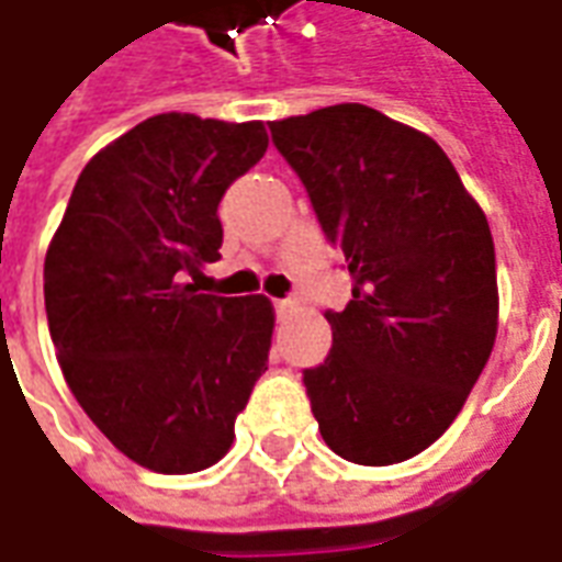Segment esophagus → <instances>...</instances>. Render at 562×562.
Listing matches in <instances>:
<instances>
[{
  "mask_svg": "<svg viewBox=\"0 0 562 562\" xmlns=\"http://www.w3.org/2000/svg\"><path fill=\"white\" fill-rule=\"evenodd\" d=\"M273 307H277V313H285V310L292 307V297H277V301H273Z\"/></svg>",
  "mask_w": 562,
  "mask_h": 562,
  "instance_id": "34e87169",
  "label": "esophagus"
}]
</instances>
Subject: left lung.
Returning a JSON list of instances; mask_svg holds the SVG:
<instances>
[{
    "label": "left lung",
    "mask_w": 562,
    "mask_h": 562,
    "mask_svg": "<svg viewBox=\"0 0 562 562\" xmlns=\"http://www.w3.org/2000/svg\"><path fill=\"white\" fill-rule=\"evenodd\" d=\"M344 255L352 301L325 310L331 352L304 368L325 445L359 465L423 453L457 419L496 340V249L426 133L362 103L270 124Z\"/></svg>",
    "instance_id": "1"
}]
</instances>
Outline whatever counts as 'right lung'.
<instances>
[{
	"instance_id": "obj_1",
	"label": "right lung",
	"mask_w": 562,
	"mask_h": 562,
	"mask_svg": "<svg viewBox=\"0 0 562 562\" xmlns=\"http://www.w3.org/2000/svg\"><path fill=\"white\" fill-rule=\"evenodd\" d=\"M268 151L261 121L167 112L78 176L45 258L57 362L93 426L160 474L210 469L268 371L273 307L188 282L218 258V203Z\"/></svg>"
}]
</instances>
